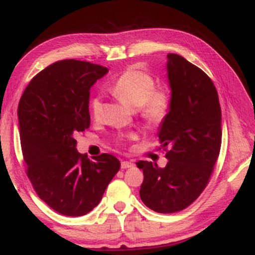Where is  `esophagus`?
<instances>
[{
    "instance_id": "esophagus-1",
    "label": "esophagus",
    "mask_w": 255,
    "mask_h": 255,
    "mask_svg": "<svg viewBox=\"0 0 255 255\" xmlns=\"http://www.w3.org/2000/svg\"><path fill=\"white\" fill-rule=\"evenodd\" d=\"M134 166V164L132 161H127L124 160L122 161V169H127V168H132Z\"/></svg>"
}]
</instances>
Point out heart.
Masks as SVG:
<instances>
[{
  "label": "heart",
  "instance_id": "1",
  "mask_svg": "<svg viewBox=\"0 0 255 255\" xmlns=\"http://www.w3.org/2000/svg\"><path fill=\"white\" fill-rule=\"evenodd\" d=\"M154 88L155 80L151 74L136 67H130L111 85L109 90L126 106L136 109L141 120L148 127H158L168 116L170 98L167 91ZM89 110L94 119H99L102 112V100L99 96L90 100ZM133 138L134 135L129 136V139ZM120 141L123 142L124 139Z\"/></svg>",
  "mask_w": 255,
  "mask_h": 255
}]
</instances>
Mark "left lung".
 <instances>
[{
	"label": "left lung",
	"mask_w": 255,
	"mask_h": 255,
	"mask_svg": "<svg viewBox=\"0 0 255 255\" xmlns=\"http://www.w3.org/2000/svg\"><path fill=\"white\" fill-rule=\"evenodd\" d=\"M170 110L158 136L168 162L158 168L140 160L144 180L140 197L158 213L183 210L205 190L219 157L222 131L218 91L204 71L177 54H168Z\"/></svg>",
	"instance_id": "8db88e82"
}]
</instances>
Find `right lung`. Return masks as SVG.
<instances>
[{
    "label": "right lung",
    "instance_id": "right-lung-1",
    "mask_svg": "<svg viewBox=\"0 0 255 255\" xmlns=\"http://www.w3.org/2000/svg\"><path fill=\"white\" fill-rule=\"evenodd\" d=\"M108 72L86 61H57L32 78L18 104L25 172L38 197L68 217L98 206L121 168L111 154H80L74 139L90 126L89 90Z\"/></svg>",
    "mask_w": 255,
    "mask_h": 255
}]
</instances>
